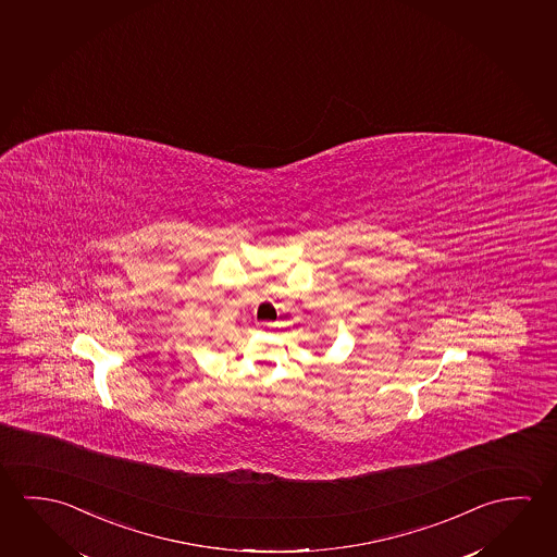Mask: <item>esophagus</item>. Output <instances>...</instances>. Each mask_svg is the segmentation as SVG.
Masks as SVG:
<instances>
[{"mask_svg": "<svg viewBox=\"0 0 557 557\" xmlns=\"http://www.w3.org/2000/svg\"><path fill=\"white\" fill-rule=\"evenodd\" d=\"M259 327L263 329V331H274V329H276V323H261Z\"/></svg>", "mask_w": 557, "mask_h": 557, "instance_id": "obj_1", "label": "esophagus"}]
</instances>
